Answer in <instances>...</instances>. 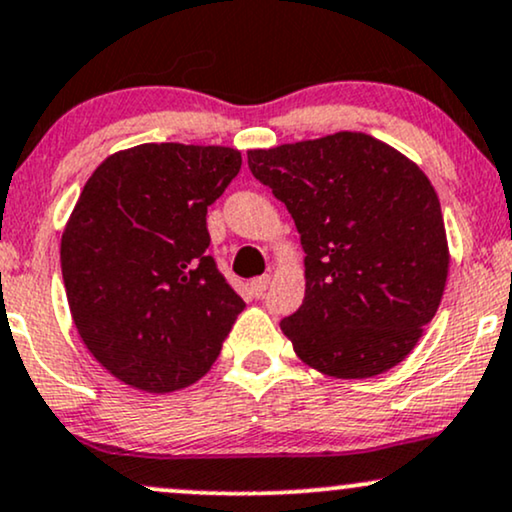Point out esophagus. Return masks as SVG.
<instances>
[{
  "label": "esophagus",
  "instance_id": "34e87169",
  "mask_svg": "<svg viewBox=\"0 0 512 512\" xmlns=\"http://www.w3.org/2000/svg\"><path fill=\"white\" fill-rule=\"evenodd\" d=\"M268 285H270V275L256 277V280L251 282V294H254V296H263V292H266Z\"/></svg>",
  "mask_w": 512,
  "mask_h": 512
}]
</instances>
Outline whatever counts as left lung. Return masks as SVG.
Instances as JSON below:
<instances>
[{
  "mask_svg": "<svg viewBox=\"0 0 512 512\" xmlns=\"http://www.w3.org/2000/svg\"><path fill=\"white\" fill-rule=\"evenodd\" d=\"M254 178L292 213L306 296L282 332L311 368L382 375L437 313L449 246L437 192L406 156L363 132L249 151Z\"/></svg>",
  "mask_w": 512,
  "mask_h": 512,
  "instance_id": "1",
  "label": "left lung"
}]
</instances>
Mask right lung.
Returning a JSON list of instances; mask_svg holds the SVG:
<instances>
[{
  "label": "right lung",
  "instance_id": "add662e5",
  "mask_svg": "<svg viewBox=\"0 0 512 512\" xmlns=\"http://www.w3.org/2000/svg\"><path fill=\"white\" fill-rule=\"evenodd\" d=\"M242 168L230 147L140 144L92 173L61 237L82 342L113 377L154 394L197 382L244 301L208 256L206 211Z\"/></svg>",
  "mask_w": 512,
  "mask_h": 512
}]
</instances>
